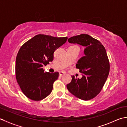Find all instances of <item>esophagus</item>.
I'll list each match as a JSON object with an SVG mask.
<instances>
[{
	"label": "esophagus",
	"mask_w": 127,
	"mask_h": 127,
	"mask_svg": "<svg viewBox=\"0 0 127 127\" xmlns=\"http://www.w3.org/2000/svg\"><path fill=\"white\" fill-rule=\"evenodd\" d=\"M64 74H65V72H64L63 71L59 72V75H60V76H62V75H64Z\"/></svg>",
	"instance_id": "obj_1"
}]
</instances>
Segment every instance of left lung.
Masks as SVG:
<instances>
[{"label": "left lung", "instance_id": "left-lung-1", "mask_svg": "<svg viewBox=\"0 0 127 127\" xmlns=\"http://www.w3.org/2000/svg\"><path fill=\"white\" fill-rule=\"evenodd\" d=\"M68 42L85 48V56L77 61L76 65L82 77L77 79L71 76V81L66 87L77 98L83 100H91L100 93L109 74L110 64L106 50L100 42L88 34L70 37Z\"/></svg>", "mask_w": 127, "mask_h": 127}]
</instances>
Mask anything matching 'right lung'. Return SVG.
<instances>
[{
    "instance_id": "right-lung-1",
    "label": "right lung",
    "mask_w": 127,
    "mask_h": 127,
    "mask_svg": "<svg viewBox=\"0 0 127 127\" xmlns=\"http://www.w3.org/2000/svg\"><path fill=\"white\" fill-rule=\"evenodd\" d=\"M67 39V37L39 34L20 48L16 59V77L21 90L28 98L41 100L51 93L59 73L45 72L42 67L53 61L54 52Z\"/></svg>"
}]
</instances>
